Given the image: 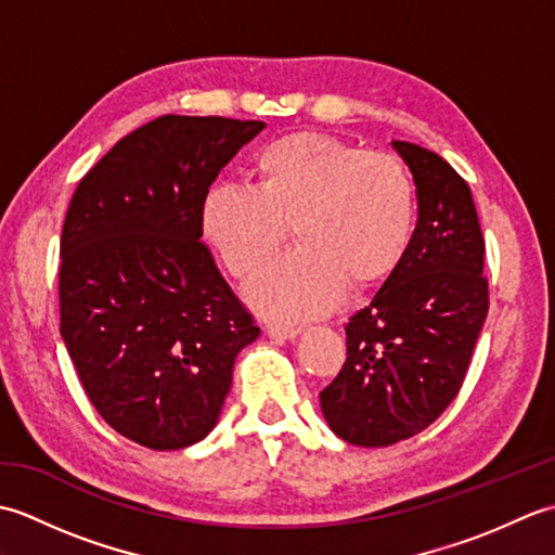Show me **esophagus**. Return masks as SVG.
Returning a JSON list of instances; mask_svg holds the SVG:
<instances>
[{"instance_id":"34e87169","label":"esophagus","mask_w":555,"mask_h":555,"mask_svg":"<svg viewBox=\"0 0 555 555\" xmlns=\"http://www.w3.org/2000/svg\"><path fill=\"white\" fill-rule=\"evenodd\" d=\"M300 334V326H288V324H269L267 326V336L269 338H284L291 340Z\"/></svg>"}]
</instances>
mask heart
Listing matches in <instances>:
<instances>
[{
    "label": "heart",
    "mask_w": 555,
    "mask_h": 555,
    "mask_svg": "<svg viewBox=\"0 0 555 555\" xmlns=\"http://www.w3.org/2000/svg\"><path fill=\"white\" fill-rule=\"evenodd\" d=\"M255 173L257 185L207 188L199 233L235 279H247L279 250L293 221L300 243L245 288L259 314L312 320L332 310L348 284L370 288L405 259L417 199L398 157L293 133L257 152Z\"/></svg>",
    "instance_id": "obj_1"
}]
</instances>
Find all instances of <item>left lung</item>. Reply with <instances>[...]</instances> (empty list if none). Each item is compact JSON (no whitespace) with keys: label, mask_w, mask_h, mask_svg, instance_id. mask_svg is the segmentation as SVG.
Returning a JSON list of instances; mask_svg holds the SVG:
<instances>
[{"label":"left lung","mask_w":555,"mask_h":555,"mask_svg":"<svg viewBox=\"0 0 555 555\" xmlns=\"http://www.w3.org/2000/svg\"><path fill=\"white\" fill-rule=\"evenodd\" d=\"M417 185L403 262L346 324V362L320 393L328 427L352 446H391L453 403L489 312L485 238L469 185L436 152L393 140Z\"/></svg>","instance_id":"1"}]
</instances>
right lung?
<instances>
[{
	"instance_id": "1",
	"label": "right lung",
	"mask_w": 555,
	"mask_h": 555,
	"mask_svg": "<svg viewBox=\"0 0 555 555\" xmlns=\"http://www.w3.org/2000/svg\"><path fill=\"white\" fill-rule=\"evenodd\" d=\"M262 121L167 114L78 183L62 231V338L90 403L152 451L215 429L235 356L259 336L199 243V205Z\"/></svg>"
}]
</instances>
